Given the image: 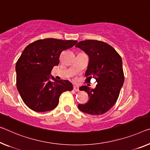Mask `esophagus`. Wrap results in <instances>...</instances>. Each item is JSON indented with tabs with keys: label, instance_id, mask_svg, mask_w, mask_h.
I'll return each instance as SVG.
<instances>
[{
	"label": "esophagus",
	"instance_id": "1",
	"mask_svg": "<svg viewBox=\"0 0 150 150\" xmlns=\"http://www.w3.org/2000/svg\"><path fill=\"white\" fill-rule=\"evenodd\" d=\"M73 89H74V91H75L76 92L79 91V88H78V86H74Z\"/></svg>",
	"mask_w": 150,
	"mask_h": 150
}]
</instances>
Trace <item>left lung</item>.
Listing matches in <instances>:
<instances>
[{"instance_id": "1", "label": "left lung", "mask_w": 150, "mask_h": 150, "mask_svg": "<svg viewBox=\"0 0 150 150\" xmlns=\"http://www.w3.org/2000/svg\"><path fill=\"white\" fill-rule=\"evenodd\" d=\"M76 47L84 51L89 57L88 68L85 73L86 82L95 78V88L87 86L80 87L88 93V101L79 104L78 109L85 113L99 115L107 112L119 97L124 82L123 62L113 47L103 41L88 40L81 41Z\"/></svg>"}]
</instances>
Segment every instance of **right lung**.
Returning <instances> with one entry per match:
<instances>
[{
    "label": "right lung",
    "mask_w": 150,
    "mask_h": 150,
    "mask_svg": "<svg viewBox=\"0 0 150 150\" xmlns=\"http://www.w3.org/2000/svg\"><path fill=\"white\" fill-rule=\"evenodd\" d=\"M77 42L48 38L37 40L25 48L16 63L15 70L17 90L29 109L36 112L52 110L58 105L62 93L72 91L70 81L57 80L50 74L59 64L61 53Z\"/></svg>",
    "instance_id": "right-lung-1"
}]
</instances>
